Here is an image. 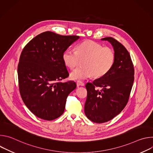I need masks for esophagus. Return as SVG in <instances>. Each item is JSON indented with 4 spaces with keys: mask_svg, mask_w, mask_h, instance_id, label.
<instances>
[{
    "mask_svg": "<svg viewBox=\"0 0 153 153\" xmlns=\"http://www.w3.org/2000/svg\"><path fill=\"white\" fill-rule=\"evenodd\" d=\"M76 84H77V86H84L85 85V83H83L81 81H77L76 82Z\"/></svg>",
    "mask_w": 153,
    "mask_h": 153,
    "instance_id": "1",
    "label": "esophagus"
}]
</instances>
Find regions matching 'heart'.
Listing matches in <instances>:
<instances>
[{
    "label": "heart",
    "instance_id": "b5f03b06",
    "mask_svg": "<svg viewBox=\"0 0 153 153\" xmlns=\"http://www.w3.org/2000/svg\"><path fill=\"white\" fill-rule=\"evenodd\" d=\"M62 59L65 65L71 69L76 68L83 60V67L73 70L70 78L85 80L92 76L100 78L106 75L113 66L115 54L110 48L103 47L100 43L88 40L78 44L76 51H65Z\"/></svg>",
    "mask_w": 153,
    "mask_h": 153
}]
</instances>
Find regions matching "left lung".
Instances as JSON below:
<instances>
[{
	"label": "left lung",
	"mask_w": 153,
	"mask_h": 153,
	"mask_svg": "<svg viewBox=\"0 0 153 153\" xmlns=\"http://www.w3.org/2000/svg\"><path fill=\"white\" fill-rule=\"evenodd\" d=\"M113 47L115 60L111 70L104 76L87 83L85 114L95 123H104L118 115L128 103L134 82V70L125 47L113 37H105ZM100 87L102 91L97 88Z\"/></svg>",
	"instance_id": "1"
}]
</instances>
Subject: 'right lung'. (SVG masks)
Masks as SVG:
<instances>
[{"label":"right lung","instance_id":"right-lung-1","mask_svg":"<svg viewBox=\"0 0 153 153\" xmlns=\"http://www.w3.org/2000/svg\"><path fill=\"white\" fill-rule=\"evenodd\" d=\"M78 39L45 31L30 40L21 53L17 67L20 93L27 108L42 119L60 117L68 96L76 88L73 81L60 80L69 76L63 54Z\"/></svg>","mask_w":153,"mask_h":153}]
</instances>
